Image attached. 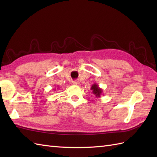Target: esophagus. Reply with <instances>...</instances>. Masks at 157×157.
Wrapping results in <instances>:
<instances>
[{"label": "esophagus", "mask_w": 157, "mask_h": 157, "mask_svg": "<svg viewBox=\"0 0 157 157\" xmlns=\"http://www.w3.org/2000/svg\"><path fill=\"white\" fill-rule=\"evenodd\" d=\"M73 84L75 86H79V81H74L73 82Z\"/></svg>", "instance_id": "esophagus-1"}]
</instances>
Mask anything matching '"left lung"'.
<instances>
[{"mask_svg":"<svg viewBox=\"0 0 157 157\" xmlns=\"http://www.w3.org/2000/svg\"><path fill=\"white\" fill-rule=\"evenodd\" d=\"M91 90L92 91V93L94 94L96 98H100L101 95L103 94L102 89L99 87V86L97 84H94L91 87Z\"/></svg>","mask_w":157,"mask_h":157,"instance_id":"left-lung-1","label":"left lung"}]
</instances>
